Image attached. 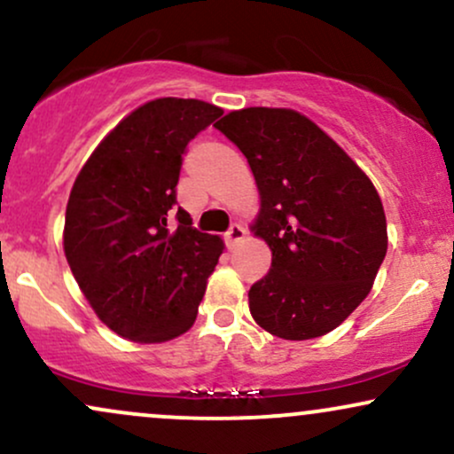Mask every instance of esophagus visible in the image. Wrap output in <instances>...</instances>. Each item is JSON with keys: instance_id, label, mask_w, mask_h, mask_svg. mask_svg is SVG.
<instances>
[{"instance_id": "34e87169", "label": "esophagus", "mask_w": 454, "mask_h": 454, "mask_svg": "<svg viewBox=\"0 0 454 454\" xmlns=\"http://www.w3.org/2000/svg\"><path fill=\"white\" fill-rule=\"evenodd\" d=\"M245 239V228L239 226V223H232L231 228H228L226 232V245L228 247H234V245H239Z\"/></svg>"}]
</instances>
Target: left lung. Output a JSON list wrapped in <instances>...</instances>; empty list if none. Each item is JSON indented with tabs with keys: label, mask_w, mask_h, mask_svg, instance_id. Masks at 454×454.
<instances>
[{
	"label": "left lung",
	"mask_w": 454,
	"mask_h": 454,
	"mask_svg": "<svg viewBox=\"0 0 454 454\" xmlns=\"http://www.w3.org/2000/svg\"><path fill=\"white\" fill-rule=\"evenodd\" d=\"M247 158L260 194L252 231L270 270L249 288V311L270 335L314 340L363 303L387 256V215L369 176L293 108L252 106L215 123Z\"/></svg>",
	"instance_id": "left-lung-1"
}]
</instances>
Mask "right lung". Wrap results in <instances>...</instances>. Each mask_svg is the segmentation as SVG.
I'll return each mask as SVG.
<instances>
[{
    "mask_svg": "<svg viewBox=\"0 0 454 454\" xmlns=\"http://www.w3.org/2000/svg\"><path fill=\"white\" fill-rule=\"evenodd\" d=\"M217 117L222 108L202 100L143 104L106 134L72 185L67 264L98 317L129 341L190 331L220 260L222 239L198 232L181 207L174 211L187 143Z\"/></svg>",
    "mask_w": 454,
    "mask_h": 454,
    "instance_id": "1",
    "label": "right lung"
}]
</instances>
